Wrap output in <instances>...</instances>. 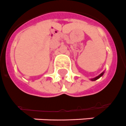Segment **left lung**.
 <instances>
[{
  "mask_svg": "<svg viewBox=\"0 0 126 126\" xmlns=\"http://www.w3.org/2000/svg\"><path fill=\"white\" fill-rule=\"evenodd\" d=\"M104 73H105V71H103V72H102V73H101V74H99V75H98V76L94 77V78H92V79H90V80H91L92 81H94V80H97V79H99V78H100V77H101V76H103V74H104Z\"/></svg>",
  "mask_w": 126,
  "mask_h": 126,
  "instance_id": "left-lung-1",
  "label": "left lung"
}]
</instances>
